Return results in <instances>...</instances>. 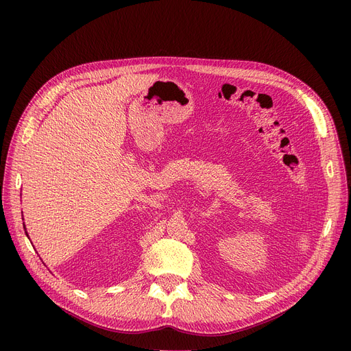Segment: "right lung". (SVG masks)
Returning a JSON list of instances; mask_svg holds the SVG:
<instances>
[{"mask_svg":"<svg viewBox=\"0 0 351 351\" xmlns=\"http://www.w3.org/2000/svg\"><path fill=\"white\" fill-rule=\"evenodd\" d=\"M25 233H27V232H25Z\"/></svg>","mask_w":351,"mask_h":351,"instance_id":"right-lung-1","label":"right lung"}]
</instances>
